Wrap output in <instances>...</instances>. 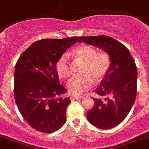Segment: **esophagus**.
I'll return each instance as SVG.
<instances>
[{"label":"esophagus","mask_w":149,"mask_h":149,"mask_svg":"<svg viewBox=\"0 0 149 149\" xmlns=\"http://www.w3.org/2000/svg\"><path fill=\"white\" fill-rule=\"evenodd\" d=\"M83 98L82 96H75V95H72L70 97V100L72 101H74V100H81V99Z\"/></svg>","instance_id":"esophagus-1"}]
</instances>
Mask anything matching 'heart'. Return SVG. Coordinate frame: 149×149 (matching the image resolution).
<instances>
[{"label": "heart", "instance_id": "b5f03b06", "mask_svg": "<svg viewBox=\"0 0 149 149\" xmlns=\"http://www.w3.org/2000/svg\"><path fill=\"white\" fill-rule=\"evenodd\" d=\"M73 55L84 63L81 76L73 78L67 84L69 92L78 95L91 88L93 82L98 83L106 76L110 67V59L106 52H97L93 47L86 44L76 47ZM55 68L62 79H67L70 76V61L67 54H63L58 58Z\"/></svg>", "mask_w": 149, "mask_h": 149}]
</instances>
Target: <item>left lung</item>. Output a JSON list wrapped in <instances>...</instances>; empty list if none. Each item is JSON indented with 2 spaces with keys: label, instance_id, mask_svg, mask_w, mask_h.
Here are the masks:
<instances>
[{
  "label": "left lung",
  "instance_id": "8db88e82",
  "mask_svg": "<svg viewBox=\"0 0 149 149\" xmlns=\"http://www.w3.org/2000/svg\"><path fill=\"white\" fill-rule=\"evenodd\" d=\"M90 45L98 47L109 55L110 67L95 89L94 105L87 119L95 127L110 129L118 125L130 112L137 94V68L124 45L106 35L80 37Z\"/></svg>",
  "mask_w": 149,
  "mask_h": 149
}]
</instances>
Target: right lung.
Segmentation results:
<instances>
[{
	"mask_svg": "<svg viewBox=\"0 0 149 149\" xmlns=\"http://www.w3.org/2000/svg\"><path fill=\"white\" fill-rule=\"evenodd\" d=\"M80 37L45 39L31 44L19 57L14 71V98L21 115L31 127L51 133L66 120L71 101L62 95L67 90L60 84L55 68L58 58Z\"/></svg>",
	"mask_w": 149,
	"mask_h": 149,
	"instance_id": "add662e5",
	"label": "right lung"
}]
</instances>
